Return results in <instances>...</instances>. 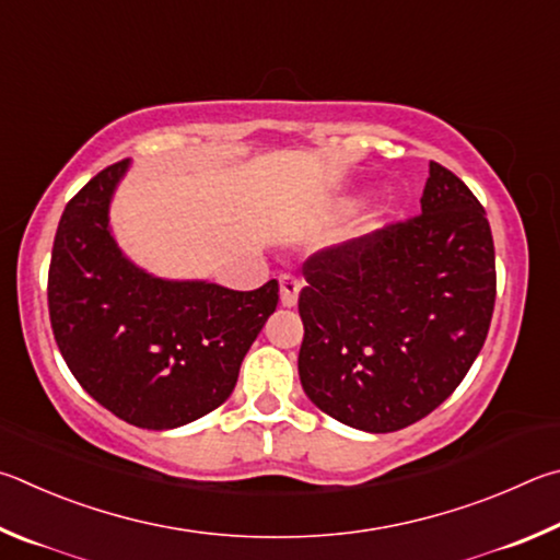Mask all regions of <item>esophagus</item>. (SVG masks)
Returning a JSON list of instances; mask_svg holds the SVG:
<instances>
[{
    "mask_svg": "<svg viewBox=\"0 0 560 560\" xmlns=\"http://www.w3.org/2000/svg\"><path fill=\"white\" fill-rule=\"evenodd\" d=\"M300 290H302V282L295 275H280V302L282 307H295L298 305V298H300Z\"/></svg>",
    "mask_w": 560,
    "mask_h": 560,
    "instance_id": "1",
    "label": "esophagus"
}]
</instances>
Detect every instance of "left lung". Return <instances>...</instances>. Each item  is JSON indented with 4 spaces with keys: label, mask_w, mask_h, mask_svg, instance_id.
I'll return each mask as SVG.
<instances>
[{
    "label": "left lung",
    "mask_w": 560,
    "mask_h": 560,
    "mask_svg": "<svg viewBox=\"0 0 560 560\" xmlns=\"http://www.w3.org/2000/svg\"><path fill=\"white\" fill-rule=\"evenodd\" d=\"M420 211L302 265V388L366 433L433 413L475 364L492 322L494 241L482 203L430 162Z\"/></svg>",
    "instance_id": "obj_1"
}]
</instances>
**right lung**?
<instances>
[{
    "label": "right lung",
    "instance_id": "obj_1",
    "mask_svg": "<svg viewBox=\"0 0 560 560\" xmlns=\"http://www.w3.org/2000/svg\"><path fill=\"white\" fill-rule=\"evenodd\" d=\"M130 170L95 174L58 221L48 315L68 369L125 423L172 430L233 394L243 357L278 307V280L238 292L154 278L117 248L110 201Z\"/></svg>",
    "mask_w": 560,
    "mask_h": 560
}]
</instances>
